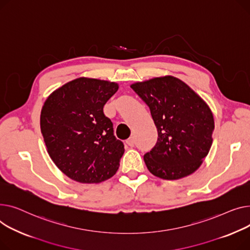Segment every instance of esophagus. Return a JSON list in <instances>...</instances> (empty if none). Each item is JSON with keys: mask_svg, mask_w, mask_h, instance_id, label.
<instances>
[{"mask_svg": "<svg viewBox=\"0 0 250 250\" xmlns=\"http://www.w3.org/2000/svg\"><path fill=\"white\" fill-rule=\"evenodd\" d=\"M126 143H127L129 146H131V147H133L134 144H135V140H134L133 137H130V138L126 141Z\"/></svg>", "mask_w": 250, "mask_h": 250, "instance_id": "esophagus-1", "label": "esophagus"}]
</instances>
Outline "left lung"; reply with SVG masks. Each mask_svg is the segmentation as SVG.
<instances>
[{
    "instance_id": "1",
    "label": "left lung",
    "mask_w": 250,
    "mask_h": 250,
    "mask_svg": "<svg viewBox=\"0 0 250 250\" xmlns=\"http://www.w3.org/2000/svg\"><path fill=\"white\" fill-rule=\"evenodd\" d=\"M130 86L149 107L158 133L156 145L144 155L148 170L168 181L194 173L213 143L215 122L209 105L172 76L136 82Z\"/></svg>"
}]
</instances>
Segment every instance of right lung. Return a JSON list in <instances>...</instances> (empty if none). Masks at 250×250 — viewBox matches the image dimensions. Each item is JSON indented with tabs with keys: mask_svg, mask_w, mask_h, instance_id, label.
<instances>
[{
	"mask_svg": "<svg viewBox=\"0 0 250 250\" xmlns=\"http://www.w3.org/2000/svg\"><path fill=\"white\" fill-rule=\"evenodd\" d=\"M119 89L115 82L72 80L44 102L40 129L54 165L69 179L98 184L117 172L125 151L103 108Z\"/></svg>",
	"mask_w": 250,
	"mask_h": 250,
	"instance_id": "obj_1",
	"label": "right lung"
}]
</instances>
